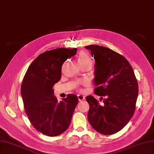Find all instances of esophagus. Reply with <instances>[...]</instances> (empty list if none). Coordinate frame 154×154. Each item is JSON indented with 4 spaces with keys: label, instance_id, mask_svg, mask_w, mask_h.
Masks as SVG:
<instances>
[{
    "label": "esophagus",
    "instance_id": "34e87169",
    "mask_svg": "<svg viewBox=\"0 0 154 154\" xmlns=\"http://www.w3.org/2000/svg\"><path fill=\"white\" fill-rule=\"evenodd\" d=\"M78 99L79 101H83V100H85V97L84 96L81 95V94H78Z\"/></svg>",
    "mask_w": 154,
    "mask_h": 154
}]
</instances>
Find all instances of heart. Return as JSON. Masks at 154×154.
<instances>
[{
  "label": "heart",
  "instance_id": "obj_1",
  "mask_svg": "<svg viewBox=\"0 0 154 154\" xmlns=\"http://www.w3.org/2000/svg\"><path fill=\"white\" fill-rule=\"evenodd\" d=\"M78 63L80 64H85V63L92 64V60L91 57L85 52H80L78 55ZM87 83H88L87 82H83V84L84 85H87Z\"/></svg>",
  "mask_w": 154,
  "mask_h": 154
}]
</instances>
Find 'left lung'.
<instances>
[{"label": "left lung", "instance_id": "obj_1", "mask_svg": "<svg viewBox=\"0 0 154 154\" xmlns=\"http://www.w3.org/2000/svg\"><path fill=\"white\" fill-rule=\"evenodd\" d=\"M95 60L94 94L101 96L100 104L92 96L87 118L92 127L102 134L119 132L134 114L138 96L136 78L128 60L112 49L97 45L85 47Z\"/></svg>", "mask_w": 154, "mask_h": 154}]
</instances>
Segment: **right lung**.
<instances>
[{
	"mask_svg": "<svg viewBox=\"0 0 154 154\" xmlns=\"http://www.w3.org/2000/svg\"><path fill=\"white\" fill-rule=\"evenodd\" d=\"M76 48H57L40 54L27 69L21 85L24 109L31 123L46 136H57L68 128L78 97L72 94L58 101L53 86L61 79L62 67Z\"/></svg>",
	"mask_w": 154,
	"mask_h": 154,
	"instance_id": "right-lung-1",
	"label": "right lung"
}]
</instances>
